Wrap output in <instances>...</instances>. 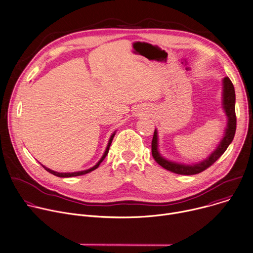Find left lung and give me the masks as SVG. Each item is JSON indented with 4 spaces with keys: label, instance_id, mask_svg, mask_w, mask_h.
I'll return each instance as SVG.
<instances>
[{
    "label": "left lung",
    "instance_id": "8db88e82",
    "mask_svg": "<svg viewBox=\"0 0 253 253\" xmlns=\"http://www.w3.org/2000/svg\"><path fill=\"white\" fill-rule=\"evenodd\" d=\"M223 107L226 112V115L228 117V124L227 129L225 132V136L223 137L222 141L220 142L219 146L216 149L206 160L202 161L199 164L187 166V165H181L173 163L170 161H167L163 157L160 156L158 149H157V132L154 131L152 143H151V150H152V156L155 159V161L165 168L166 170H169L173 173L180 174V175H194L197 173H200L210 167L216 160H217L227 149L229 144L232 142L236 130V115H235V91L233 84L231 80L228 77H225L223 80Z\"/></svg>",
    "mask_w": 253,
    "mask_h": 253
}]
</instances>
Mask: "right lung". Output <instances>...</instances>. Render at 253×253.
<instances>
[{
    "instance_id": "1",
    "label": "right lung",
    "mask_w": 253,
    "mask_h": 253,
    "mask_svg": "<svg viewBox=\"0 0 253 253\" xmlns=\"http://www.w3.org/2000/svg\"><path fill=\"white\" fill-rule=\"evenodd\" d=\"M114 135H115V133L111 136V138H110V140H109V143H108V146H107V148H106V151H105V153H104V155L102 156V158L100 159V161L94 166V167H92V168H90V169H88V170H85V171H79V172H74V173H59V172H56V171H53V170H51V169H49V168H47V167H45V166H43L48 172H50L51 174H53V175H55V176H58V177H73V176H80V175H84V174H87V173H89V172H91V171H93V170H95L96 168H98V166L100 165V163L105 159V157H106V155L108 154V152H109V148H110V145H111V143H112V140H113V138H114Z\"/></svg>"
}]
</instances>
